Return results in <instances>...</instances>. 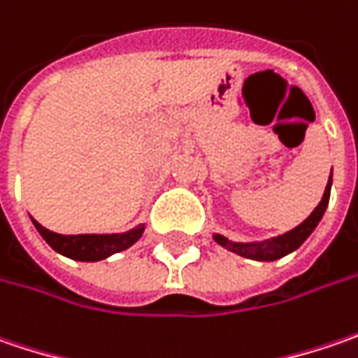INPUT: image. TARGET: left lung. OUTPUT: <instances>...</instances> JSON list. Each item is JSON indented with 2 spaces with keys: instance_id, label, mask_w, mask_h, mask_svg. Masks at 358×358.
<instances>
[{
  "instance_id": "left-lung-1",
  "label": "left lung",
  "mask_w": 358,
  "mask_h": 358,
  "mask_svg": "<svg viewBox=\"0 0 358 358\" xmlns=\"http://www.w3.org/2000/svg\"><path fill=\"white\" fill-rule=\"evenodd\" d=\"M331 184H333V170H331V178H329V184L324 188V194H322V200L319 202V206L310 212V216L304 220L303 224H299L296 228L288 230L280 236H274V238H268V241L262 242H232L228 241L222 234H214V241L218 242L220 246L228 248L230 252H236L244 258H252V260H276V258H282L290 255L292 250H296L301 244H303L310 234L313 230L319 226L320 218L324 214V210L329 206V198H331Z\"/></svg>"
}]
</instances>
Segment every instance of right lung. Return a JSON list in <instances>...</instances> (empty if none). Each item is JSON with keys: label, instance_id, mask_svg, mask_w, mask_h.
Masks as SVG:
<instances>
[{"label": "right lung", "instance_id": "1", "mask_svg": "<svg viewBox=\"0 0 358 358\" xmlns=\"http://www.w3.org/2000/svg\"><path fill=\"white\" fill-rule=\"evenodd\" d=\"M31 222L38 228L41 238L48 242L55 252L73 258V260H84V262H96V260L112 257L116 252H122L130 248L144 232V224H138L122 234H68L66 236V234H57L43 228L34 218Z\"/></svg>", "mask_w": 358, "mask_h": 358}]
</instances>
